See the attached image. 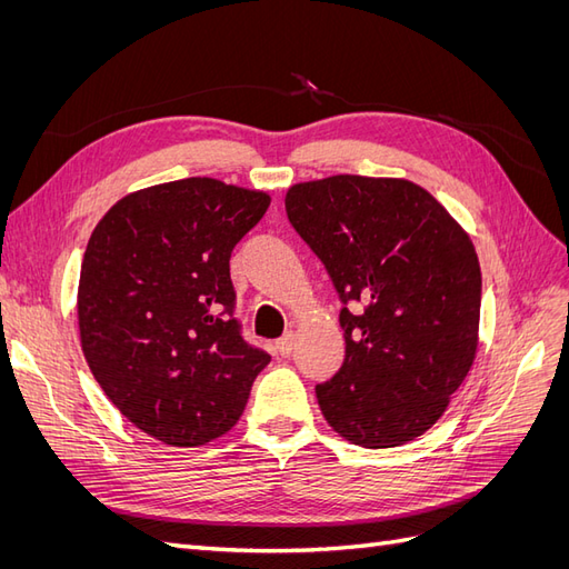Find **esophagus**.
<instances>
[{"label": "esophagus", "instance_id": "obj_1", "mask_svg": "<svg viewBox=\"0 0 569 569\" xmlns=\"http://www.w3.org/2000/svg\"><path fill=\"white\" fill-rule=\"evenodd\" d=\"M291 349H295V332H284L278 341H274V351H278L280 356H289Z\"/></svg>", "mask_w": 569, "mask_h": 569}]
</instances>
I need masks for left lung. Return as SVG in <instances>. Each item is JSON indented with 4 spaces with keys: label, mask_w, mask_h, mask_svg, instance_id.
I'll return each mask as SVG.
<instances>
[{
    "label": "left lung",
    "mask_w": 569,
    "mask_h": 569,
    "mask_svg": "<svg viewBox=\"0 0 569 569\" xmlns=\"http://www.w3.org/2000/svg\"><path fill=\"white\" fill-rule=\"evenodd\" d=\"M284 209L343 303L347 358L316 387L325 420L366 449L425 435L477 353L481 272L468 232L427 189L399 178L299 182Z\"/></svg>",
    "instance_id": "1"
}]
</instances>
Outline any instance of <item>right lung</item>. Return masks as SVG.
Returning a JSON list of instances; mask_svg holds the SVG:
<instances>
[{
  "instance_id": "right-lung-1",
  "label": "right lung",
  "mask_w": 569,
  "mask_h": 569,
  "mask_svg": "<svg viewBox=\"0 0 569 569\" xmlns=\"http://www.w3.org/2000/svg\"><path fill=\"white\" fill-rule=\"evenodd\" d=\"M270 197L213 178L116 201L80 266L84 360L123 416L170 446H201L242 416L270 356L234 318L230 256Z\"/></svg>"
}]
</instances>
